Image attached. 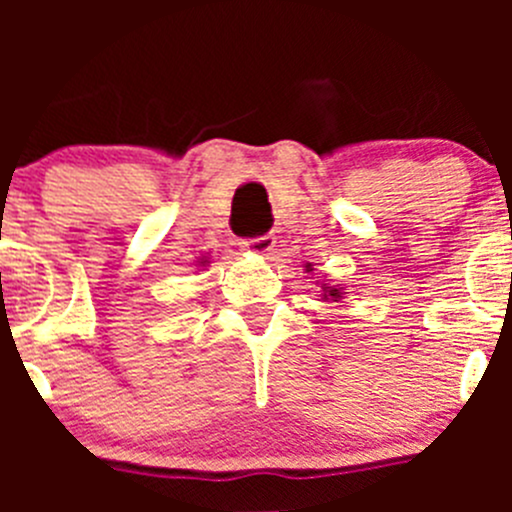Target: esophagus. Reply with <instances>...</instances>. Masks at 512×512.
I'll return each instance as SVG.
<instances>
[{"mask_svg": "<svg viewBox=\"0 0 512 512\" xmlns=\"http://www.w3.org/2000/svg\"><path fill=\"white\" fill-rule=\"evenodd\" d=\"M242 247L250 252H255V255H272L277 247V237L275 235H257V237H250V240L242 242Z\"/></svg>", "mask_w": 512, "mask_h": 512, "instance_id": "obj_1", "label": "esophagus"}]
</instances>
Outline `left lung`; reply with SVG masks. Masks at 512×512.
<instances>
[{
    "mask_svg": "<svg viewBox=\"0 0 512 512\" xmlns=\"http://www.w3.org/2000/svg\"><path fill=\"white\" fill-rule=\"evenodd\" d=\"M327 297H332L334 302H337V299L342 297V292H339L337 287H324V299H327Z\"/></svg>",
    "mask_w": 512,
    "mask_h": 512,
    "instance_id": "left-lung-1",
    "label": "left lung"
}]
</instances>
